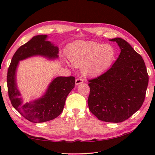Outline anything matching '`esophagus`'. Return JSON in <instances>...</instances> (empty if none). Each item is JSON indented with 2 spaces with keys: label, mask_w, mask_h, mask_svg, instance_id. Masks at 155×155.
Returning <instances> with one entry per match:
<instances>
[{
  "label": "esophagus",
  "mask_w": 155,
  "mask_h": 155,
  "mask_svg": "<svg viewBox=\"0 0 155 155\" xmlns=\"http://www.w3.org/2000/svg\"><path fill=\"white\" fill-rule=\"evenodd\" d=\"M83 83H84V80L81 78H77L76 80H75V85H76L83 84Z\"/></svg>",
  "instance_id": "1"
}]
</instances>
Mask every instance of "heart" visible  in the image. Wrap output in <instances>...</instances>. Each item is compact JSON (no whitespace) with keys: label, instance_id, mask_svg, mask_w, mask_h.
Returning <instances> with one entry per match:
<instances>
[{"label":"heart","instance_id":"1","mask_svg":"<svg viewBox=\"0 0 155 155\" xmlns=\"http://www.w3.org/2000/svg\"><path fill=\"white\" fill-rule=\"evenodd\" d=\"M116 57L114 48L109 44L94 41H78L68 52L70 62L76 68H81L85 75H95L107 70Z\"/></svg>","mask_w":155,"mask_h":155}]
</instances>
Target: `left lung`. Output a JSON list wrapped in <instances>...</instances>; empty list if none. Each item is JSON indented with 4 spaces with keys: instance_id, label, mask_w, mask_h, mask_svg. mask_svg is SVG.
Masks as SVG:
<instances>
[{
    "instance_id": "obj_1",
    "label": "left lung",
    "mask_w": 155,
    "mask_h": 155,
    "mask_svg": "<svg viewBox=\"0 0 155 155\" xmlns=\"http://www.w3.org/2000/svg\"><path fill=\"white\" fill-rule=\"evenodd\" d=\"M115 41L120 55L110 69L100 76L89 80V110L107 122L125 121L136 112L144 102L149 75L141 56L126 41Z\"/></svg>"
}]
</instances>
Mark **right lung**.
Masks as SVG:
<instances>
[{
	"mask_svg": "<svg viewBox=\"0 0 155 155\" xmlns=\"http://www.w3.org/2000/svg\"><path fill=\"white\" fill-rule=\"evenodd\" d=\"M47 35L34 36L15 52L7 74V85L13 107L25 119L41 123L56 118L61 114L67 96L75 87V78L57 77L49 84L46 92L39 99L23 103L16 84V70L19 62L31 56H42L48 59L58 57V47L47 40Z\"/></svg>",
	"mask_w": 155,
	"mask_h": 155,
	"instance_id": "add662e5",
	"label": "right lung"
}]
</instances>
